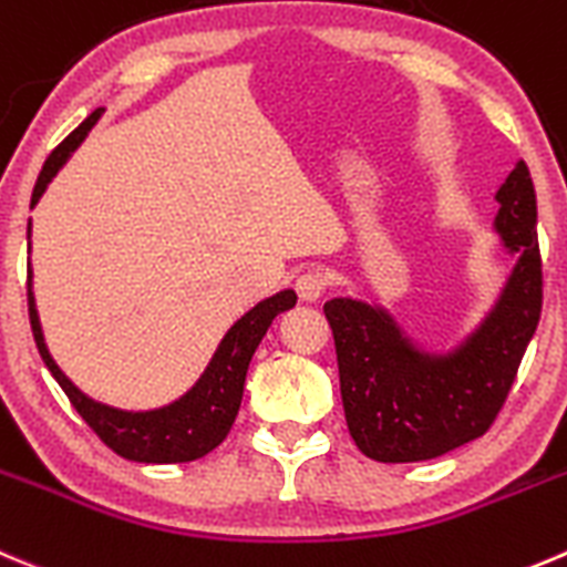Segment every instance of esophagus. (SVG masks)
Listing matches in <instances>:
<instances>
[{
  "label": "esophagus",
  "instance_id": "34e87169",
  "mask_svg": "<svg viewBox=\"0 0 567 567\" xmlns=\"http://www.w3.org/2000/svg\"><path fill=\"white\" fill-rule=\"evenodd\" d=\"M327 277H323L318 268H310V271H301L296 277V293H299L301 301H318L327 290Z\"/></svg>",
  "mask_w": 567,
  "mask_h": 567
}]
</instances>
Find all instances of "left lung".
Wrapping results in <instances>:
<instances>
[{
	"label": "left lung",
	"mask_w": 567,
	"mask_h": 567,
	"mask_svg": "<svg viewBox=\"0 0 567 567\" xmlns=\"http://www.w3.org/2000/svg\"><path fill=\"white\" fill-rule=\"evenodd\" d=\"M496 202V233L518 260L496 307L449 354L417 349L379 305H323L346 423L357 449L377 463H421L454 452L485 435L507 401L543 307L537 199L524 161Z\"/></svg>",
	"instance_id": "1"
}]
</instances>
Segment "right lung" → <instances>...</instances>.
Returning a JSON list of instances; mask_svg holds the SVG:
<instances>
[{
    "mask_svg": "<svg viewBox=\"0 0 567 567\" xmlns=\"http://www.w3.org/2000/svg\"><path fill=\"white\" fill-rule=\"evenodd\" d=\"M104 110H93L63 144L47 157L38 183L32 188V207L43 196L47 185L52 183L54 174L65 166L71 152L85 141L87 130L99 121ZM27 238H30V224H27ZM32 277V271H30ZM27 305H30V327L32 338H35L41 360L58 379L63 393L80 412L82 421L91 426L99 435V441L107 449H113L118 457L135 460V463H190L205 454H210L224 437L233 430L235 415L240 410V399H244V382L246 371L255 349L260 346L262 334L268 332L274 318L279 312L290 310L296 305L293 290H279L277 296H268L260 305L251 307L240 321L233 323L224 340L218 343L216 354H213L210 365L199 377V382L183 395V399L172 401V404L161 406V410H146V412H130L118 410V406L99 404V401L87 399L69 377L58 368V362L49 354L47 343H43L41 321H38L35 310V296H32V282L27 279Z\"/></svg>",
    "mask_w": 567,
    "mask_h": 567,
    "instance_id": "add662e5",
    "label": "right lung"
}]
</instances>
